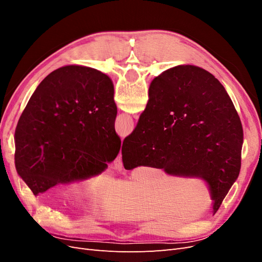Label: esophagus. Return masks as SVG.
<instances>
[{"instance_id": "1", "label": "esophagus", "mask_w": 262, "mask_h": 262, "mask_svg": "<svg viewBox=\"0 0 262 262\" xmlns=\"http://www.w3.org/2000/svg\"><path fill=\"white\" fill-rule=\"evenodd\" d=\"M115 168L117 170L122 169V158H121V152H119L117 158L115 160Z\"/></svg>"}]
</instances>
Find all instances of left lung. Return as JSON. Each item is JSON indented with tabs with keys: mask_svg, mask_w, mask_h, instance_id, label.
<instances>
[{
	"mask_svg": "<svg viewBox=\"0 0 262 262\" xmlns=\"http://www.w3.org/2000/svg\"><path fill=\"white\" fill-rule=\"evenodd\" d=\"M110 77L83 66L54 70L38 85L15 130V166L35 195L98 176L117 157Z\"/></svg>",
	"mask_w": 262,
	"mask_h": 262,
	"instance_id": "left-lung-1",
	"label": "left lung"
}]
</instances>
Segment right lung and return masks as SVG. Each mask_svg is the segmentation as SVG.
Returning a JSON list of instances; mask_svg holds the SVG:
<instances>
[{
	"mask_svg": "<svg viewBox=\"0 0 262 262\" xmlns=\"http://www.w3.org/2000/svg\"><path fill=\"white\" fill-rule=\"evenodd\" d=\"M243 126L224 86L208 71L177 66L156 76L136 129L123 140L125 169L139 166L208 185L215 213L239 175Z\"/></svg>",
	"mask_w": 262,
	"mask_h": 262,
	"instance_id": "1",
	"label": "right lung"
}]
</instances>
